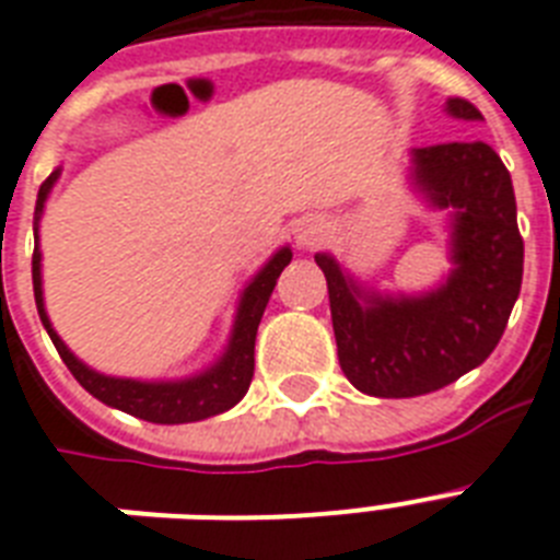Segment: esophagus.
<instances>
[{"label":"esophagus","instance_id":"34e87169","mask_svg":"<svg viewBox=\"0 0 560 560\" xmlns=\"http://www.w3.org/2000/svg\"><path fill=\"white\" fill-rule=\"evenodd\" d=\"M294 236H298V245H301V248H315V245L324 243L326 231H324V225L317 222V219H303L301 225H298V234Z\"/></svg>","mask_w":560,"mask_h":560}]
</instances>
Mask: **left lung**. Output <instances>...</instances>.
<instances>
[{"label":"left lung","mask_w":560,"mask_h":560,"mask_svg":"<svg viewBox=\"0 0 560 560\" xmlns=\"http://www.w3.org/2000/svg\"><path fill=\"white\" fill-rule=\"evenodd\" d=\"M445 112L482 118L463 97H451ZM410 178L431 208L451 210L454 268L445 283L396 298L366 292L335 257L315 254L343 375L378 399L424 396L480 366L506 329L523 280L512 176L489 144L419 147Z\"/></svg>","instance_id":"8db88e82"}]
</instances>
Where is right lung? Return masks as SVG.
Instances as JSON below:
<instances>
[{
    "label": "right lung",
    "mask_w": 560,
    "mask_h": 560,
    "mask_svg": "<svg viewBox=\"0 0 560 560\" xmlns=\"http://www.w3.org/2000/svg\"><path fill=\"white\" fill-rule=\"evenodd\" d=\"M60 178V167L54 170L51 176L43 182L37 194V210H34V259H31V277H34V298H37L39 320L46 326L48 338L54 341L60 352L62 364L69 366L71 375L86 387L95 399L103 405L118 407L124 413L147 419L155 424H182V422H199L208 416L225 413L236 401L248 393V384L254 378V341H257L259 317L266 312V303L277 285V277L289 262H292V248L285 245L275 257L268 259L266 266L259 268L257 277L245 285L240 294V306H236L234 329H231V341L225 352L219 355L217 364H210L205 373L190 375V378H178V382H138V378H115V375H103L92 366H86L74 352L62 343V338L54 332L51 320L46 315V303H43V266H39V217L46 208V199L51 194L54 182Z\"/></svg>",
    "instance_id": "obj_1"
}]
</instances>
